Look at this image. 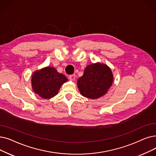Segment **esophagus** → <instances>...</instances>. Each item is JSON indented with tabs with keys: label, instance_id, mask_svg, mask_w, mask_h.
<instances>
[{
	"label": "esophagus",
	"instance_id": "1",
	"mask_svg": "<svg viewBox=\"0 0 156 156\" xmlns=\"http://www.w3.org/2000/svg\"><path fill=\"white\" fill-rule=\"evenodd\" d=\"M69 79L71 81H74L76 79V76H75V74H72V75H69Z\"/></svg>",
	"mask_w": 156,
	"mask_h": 156
}]
</instances>
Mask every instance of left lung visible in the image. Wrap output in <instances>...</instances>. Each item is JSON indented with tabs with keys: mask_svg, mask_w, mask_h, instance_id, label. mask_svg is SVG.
<instances>
[{
	"mask_svg": "<svg viewBox=\"0 0 156 156\" xmlns=\"http://www.w3.org/2000/svg\"><path fill=\"white\" fill-rule=\"evenodd\" d=\"M113 74L106 64L100 62L88 65L82 76L78 79L77 85L83 96L92 99L105 95L112 86Z\"/></svg>",
	"mask_w": 156,
	"mask_h": 156,
	"instance_id": "obj_1",
	"label": "left lung"
}]
</instances>
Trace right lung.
Instances as JSON below:
<instances>
[{"mask_svg":"<svg viewBox=\"0 0 156 156\" xmlns=\"http://www.w3.org/2000/svg\"><path fill=\"white\" fill-rule=\"evenodd\" d=\"M67 80L55 67L47 66L34 72L31 76L32 89L39 97L48 99L56 96L60 88Z\"/></svg>","mask_w":156,"mask_h":156,"instance_id":"right-lung-1","label":"right lung"}]
</instances>
